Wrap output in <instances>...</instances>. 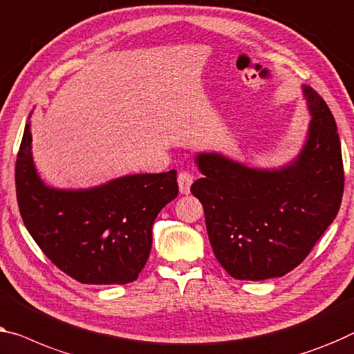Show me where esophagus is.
Segmentation results:
<instances>
[{
	"mask_svg": "<svg viewBox=\"0 0 354 354\" xmlns=\"http://www.w3.org/2000/svg\"><path fill=\"white\" fill-rule=\"evenodd\" d=\"M192 183H194L192 173H189V171H179V175H178L179 192H181V194H189V192H191Z\"/></svg>",
	"mask_w": 354,
	"mask_h": 354,
	"instance_id": "1",
	"label": "esophagus"
}]
</instances>
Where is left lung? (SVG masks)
<instances>
[{
    "label": "left lung",
    "mask_w": 354,
    "mask_h": 354,
    "mask_svg": "<svg viewBox=\"0 0 354 354\" xmlns=\"http://www.w3.org/2000/svg\"><path fill=\"white\" fill-rule=\"evenodd\" d=\"M310 120L300 154L278 170H256L227 157L198 154L203 178L191 192L203 205L216 259L235 279L283 277L302 262L339 213L344 162L335 119L304 86Z\"/></svg>",
    "instance_id": "1"
}]
</instances>
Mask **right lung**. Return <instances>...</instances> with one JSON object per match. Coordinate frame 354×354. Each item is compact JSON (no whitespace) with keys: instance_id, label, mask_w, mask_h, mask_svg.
<instances>
[{"instance_id":"add662e5","label":"right lung","mask_w":354,"mask_h":354,"mask_svg":"<svg viewBox=\"0 0 354 354\" xmlns=\"http://www.w3.org/2000/svg\"><path fill=\"white\" fill-rule=\"evenodd\" d=\"M178 191L175 170L79 191L47 187L36 173L30 124L25 125L15 162L20 214L50 262L79 283L135 281L149 257L152 224Z\"/></svg>"}]
</instances>
